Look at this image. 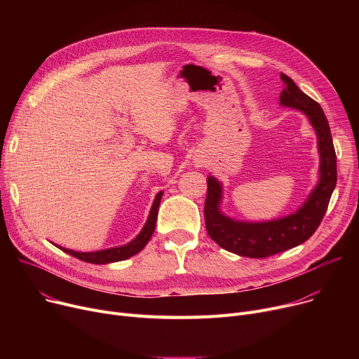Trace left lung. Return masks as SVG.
<instances>
[{
    "instance_id": "8db88e82",
    "label": "left lung",
    "mask_w": 359,
    "mask_h": 359,
    "mask_svg": "<svg viewBox=\"0 0 359 359\" xmlns=\"http://www.w3.org/2000/svg\"><path fill=\"white\" fill-rule=\"evenodd\" d=\"M280 80L285 84L279 96L280 104L304 111L316 129L320 153V180L307 202L295 214L266 222H238L219 212L221 184L211 176L206 179L208 192L203 208L206 231L219 248L244 257L273 256L307 241L318 229L327 211L337 180L336 153L323 109L301 91L284 72L280 74Z\"/></svg>"
}]
</instances>
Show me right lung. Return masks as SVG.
I'll return each mask as SVG.
<instances>
[{
	"mask_svg": "<svg viewBox=\"0 0 359 359\" xmlns=\"http://www.w3.org/2000/svg\"><path fill=\"white\" fill-rule=\"evenodd\" d=\"M161 196L163 192H158L153 206H151V211L148 215V219L144 225L142 231L138 234L137 238L132 240L130 243L125 244V246L121 248H115V249H107V250H100V252H93V253H80V252H74V250H68L64 248H60L62 252L77 257L83 262H88V263H94V265H104V263H111V262H119V260H125L129 259L130 256L137 255L138 252H141L145 244L148 243V240L151 238L156 229V222H157V214H158V206L161 202Z\"/></svg>",
	"mask_w": 359,
	"mask_h": 359,
	"instance_id": "right-lung-1",
	"label": "right lung"
}]
</instances>
